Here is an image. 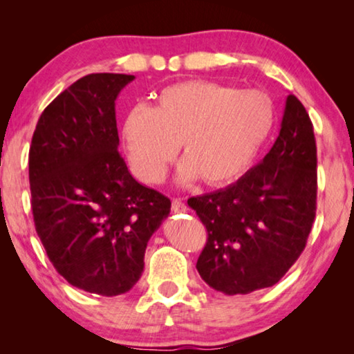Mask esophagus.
<instances>
[{"label":"esophagus","mask_w":354,"mask_h":354,"mask_svg":"<svg viewBox=\"0 0 354 354\" xmlns=\"http://www.w3.org/2000/svg\"><path fill=\"white\" fill-rule=\"evenodd\" d=\"M185 211H187V206H185L184 203L179 200V198H173V201H171V212L181 214V212H185Z\"/></svg>","instance_id":"esophagus-1"}]
</instances>
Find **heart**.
I'll use <instances>...</instances> for the list:
<instances>
[{
	"mask_svg": "<svg viewBox=\"0 0 354 354\" xmlns=\"http://www.w3.org/2000/svg\"><path fill=\"white\" fill-rule=\"evenodd\" d=\"M273 124L274 104L266 92L190 80L164 87L153 107H131L120 137L143 181H162L181 143L185 159L179 179L201 176L209 185H223L253 165Z\"/></svg>",
	"mask_w": 354,
	"mask_h": 354,
	"instance_id": "obj_1",
	"label": "heart"
}]
</instances>
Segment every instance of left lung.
I'll return each mask as SVG.
<instances>
[{
    "mask_svg": "<svg viewBox=\"0 0 354 354\" xmlns=\"http://www.w3.org/2000/svg\"><path fill=\"white\" fill-rule=\"evenodd\" d=\"M187 205L207 230L196 270L212 289L247 295L277 284L306 247L317 209V147L301 101L287 97L278 139L259 164Z\"/></svg>",
    "mask_w": 354,
    "mask_h": 354,
    "instance_id": "1",
    "label": "left lung"
}]
</instances>
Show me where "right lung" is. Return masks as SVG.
<instances>
[{"label":"right lung","mask_w":354,"mask_h":354,"mask_svg":"<svg viewBox=\"0 0 354 354\" xmlns=\"http://www.w3.org/2000/svg\"><path fill=\"white\" fill-rule=\"evenodd\" d=\"M133 75L92 73L45 107L29 148L35 231L57 273L103 297L128 292L171 201L131 175L115 100Z\"/></svg>","instance_id":"1"}]
</instances>
